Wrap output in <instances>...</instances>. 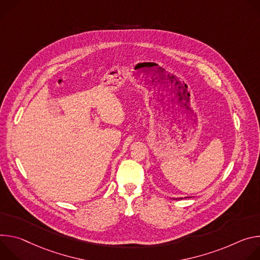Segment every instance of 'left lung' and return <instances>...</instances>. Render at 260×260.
I'll use <instances>...</instances> for the list:
<instances>
[{"label":"left lung","mask_w":260,"mask_h":260,"mask_svg":"<svg viewBox=\"0 0 260 260\" xmlns=\"http://www.w3.org/2000/svg\"><path fill=\"white\" fill-rule=\"evenodd\" d=\"M175 199H176V198H175ZM181 199H183V198H181Z\"/></svg>","instance_id":"obj_1"}]
</instances>
